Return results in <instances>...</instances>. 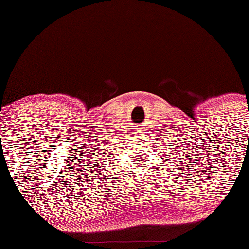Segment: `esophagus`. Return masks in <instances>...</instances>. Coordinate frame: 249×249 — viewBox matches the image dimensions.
Segmentation results:
<instances>
[{
	"instance_id": "34e87169",
	"label": "esophagus",
	"mask_w": 249,
	"mask_h": 249,
	"mask_svg": "<svg viewBox=\"0 0 249 249\" xmlns=\"http://www.w3.org/2000/svg\"><path fill=\"white\" fill-rule=\"evenodd\" d=\"M143 131H144V130H142V127H140V130H137V134H139L141 136V135L143 134Z\"/></svg>"
}]
</instances>
